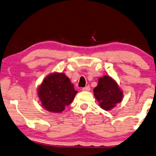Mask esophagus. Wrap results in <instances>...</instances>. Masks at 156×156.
I'll list each match as a JSON object with an SVG mask.
<instances>
[{"label": "esophagus", "instance_id": "esophagus-1", "mask_svg": "<svg viewBox=\"0 0 156 156\" xmlns=\"http://www.w3.org/2000/svg\"><path fill=\"white\" fill-rule=\"evenodd\" d=\"M90 90V88L89 86H87L85 87V88H82V90H83V91H89Z\"/></svg>", "mask_w": 156, "mask_h": 156}]
</instances>
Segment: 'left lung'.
<instances>
[{
  "instance_id": "1",
  "label": "left lung",
  "mask_w": 156,
  "mask_h": 156,
  "mask_svg": "<svg viewBox=\"0 0 156 156\" xmlns=\"http://www.w3.org/2000/svg\"><path fill=\"white\" fill-rule=\"evenodd\" d=\"M93 91L100 107L105 111H111L123 101V90L113 78L106 75L99 78L98 86Z\"/></svg>"
}]
</instances>
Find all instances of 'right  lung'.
Instances as JSON below:
<instances>
[{
    "label": "right lung",
    "mask_w": 156,
    "mask_h": 156,
    "mask_svg": "<svg viewBox=\"0 0 156 156\" xmlns=\"http://www.w3.org/2000/svg\"><path fill=\"white\" fill-rule=\"evenodd\" d=\"M38 95L42 106L52 113H61L73 101L78 91L63 73L54 72L45 77L38 86Z\"/></svg>",
    "instance_id": "obj_1"
}]
</instances>
